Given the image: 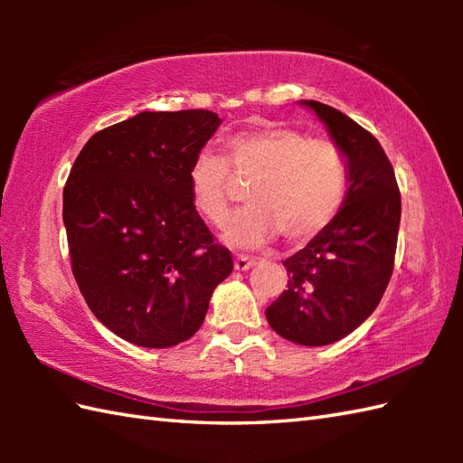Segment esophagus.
<instances>
[{
    "label": "esophagus",
    "mask_w": 463,
    "mask_h": 463,
    "mask_svg": "<svg viewBox=\"0 0 463 463\" xmlns=\"http://www.w3.org/2000/svg\"><path fill=\"white\" fill-rule=\"evenodd\" d=\"M254 264H257V259L249 257V254H237V257H234V269L237 270H249Z\"/></svg>",
    "instance_id": "34e87169"
}]
</instances>
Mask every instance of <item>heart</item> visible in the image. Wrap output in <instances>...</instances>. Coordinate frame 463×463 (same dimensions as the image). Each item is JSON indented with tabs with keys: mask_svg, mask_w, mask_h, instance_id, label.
Listing matches in <instances>:
<instances>
[{
	"mask_svg": "<svg viewBox=\"0 0 463 463\" xmlns=\"http://www.w3.org/2000/svg\"><path fill=\"white\" fill-rule=\"evenodd\" d=\"M221 155L203 149L189 166V191L196 213L221 226L229 216L232 173L250 181V204L226 226V241L257 247L280 232L304 242L326 229L346 196L348 165L340 146L287 125L242 131L224 141ZM233 171L231 172L230 169Z\"/></svg>",
	"mask_w": 463,
	"mask_h": 463,
	"instance_id": "heart-1",
	"label": "heart"
}]
</instances>
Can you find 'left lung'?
Returning a JSON list of instances; mask_svg holds the SVG:
<instances>
[{"label":"left lung","instance_id":"8db88e82","mask_svg":"<svg viewBox=\"0 0 463 463\" xmlns=\"http://www.w3.org/2000/svg\"><path fill=\"white\" fill-rule=\"evenodd\" d=\"M346 155L344 206L307 247L282 264L288 287L267 308L270 328L302 346H324L376 310L394 272L402 201L394 166L370 131L334 107L302 101Z\"/></svg>","mask_w":463,"mask_h":463}]
</instances>
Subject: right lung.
<instances>
[{"label":"right lung","mask_w":463,"mask_h":463,"mask_svg":"<svg viewBox=\"0 0 463 463\" xmlns=\"http://www.w3.org/2000/svg\"><path fill=\"white\" fill-rule=\"evenodd\" d=\"M219 125L204 109L143 111L97 131L67 176L77 287L99 322L137 346L189 340L232 270L189 191V166Z\"/></svg>","instance_id":"add662e5"}]
</instances>
